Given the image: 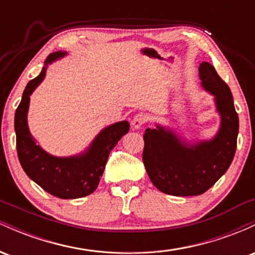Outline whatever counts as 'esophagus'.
Returning <instances> with one entry per match:
<instances>
[{
    "label": "esophagus",
    "instance_id": "1",
    "mask_svg": "<svg viewBox=\"0 0 255 255\" xmlns=\"http://www.w3.org/2000/svg\"><path fill=\"white\" fill-rule=\"evenodd\" d=\"M146 121H147V116L144 115V114H136V115L134 116L133 121H131V127H133L134 129H139L142 125L146 124Z\"/></svg>",
    "mask_w": 255,
    "mask_h": 255
}]
</instances>
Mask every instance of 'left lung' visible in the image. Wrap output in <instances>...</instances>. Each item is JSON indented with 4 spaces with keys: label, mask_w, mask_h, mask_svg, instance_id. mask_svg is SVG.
Wrapping results in <instances>:
<instances>
[{
    "label": "left lung",
    "mask_w": 255,
    "mask_h": 255,
    "mask_svg": "<svg viewBox=\"0 0 255 255\" xmlns=\"http://www.w3.org/2000/svg\"><path fill=\"white\" fill-rule=\"evenodd\" d=\"M201 87L215 97L221 125L209 140L187 141L168 127L156 125L144 134L142 160L151 182L165 194L200 195L225 174L236 151L239 116L231 91L209 62L199 66Z\"/></svg>",
    "instance_id": "left-lung-1"
}]
</instances>
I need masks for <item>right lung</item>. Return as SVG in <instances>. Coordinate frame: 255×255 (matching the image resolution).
I'll return each instance as SVG.
<instances>
[{
  "instance_id": "obj_1",
  "label": "right lung",
  "mask_w": 255,
  "mask_h": 255,
  "mask_svg": "<svg viewBox=\"0 0 255 255\" xmlns=\"http://www.w3.org/2000/svg\"><path fill=\"white\" fill-rule=\"evenodd\" d=\"M66 55V51L49 55L40 74L26 85L21 102L15 111L14 128L17 157L26 175L51 195L61 199H78L96 191L110 151L128 133L129 124L120 121L108 126L99 131L86 150L71 157L52 156L37 144L27 125L30 96L45 78L48 64Z\"/></svg>"
}]
</instances>
